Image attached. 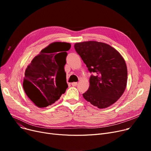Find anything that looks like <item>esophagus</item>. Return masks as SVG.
Returning <instances> with one entry per match:
<instances>
[{
  "instance_id": "1",
  "label": "esophagus",
  "mask_w": 151,
  "mask_h": 151,
  "mask_svg": "<svg viewBox=\"0 0 151 151\" xmlns=\"http://www.w3.org/2000/svg\"><path fill=\"white\" fill-rule=\"evenodd\" d=\"M78 84V83L76 82H73L71 83V85H72V86H76Z\"/></svg>"
}]
</instances>
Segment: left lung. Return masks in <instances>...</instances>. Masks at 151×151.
I'll list each match as a JSON object with an SVG mask.
<instances>
[{
  "label": "left lung",
  "mask_w": 151,
  "mask_h": 151,
  "mask_svg": "<svg viewBox=\"0 0 151 151\" xmlns=\"http://www.w3.org/2000/svg\"><path fill=\"white\" fill-rule=\"evenodd\" d=\"M90 73V86L83 94L86 100L99 108H105L123 94L127 82V68L122 55L110 45L95 41L75 44Z\"/></svg>",
  "instance_id": "left-lung-1"
}]
</instances>
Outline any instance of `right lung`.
<instances>
[{"mask_svg":"<svg viewBox=\"0 0 151 151\" xmlns=\"http://www.w3.org/2000/svg\"><path fill=\"white\" fill-rule=\"evenodd\" d=\"M71 45L54 42L42 50L27 66L23 88L27 97L39 108L51 105L65 92L68 84L64 66L66 51Z\"/></svg>","mask_w":151,"mask_h":151,"instance_id":"add662e5","label":"right lung"}]
</instances>
